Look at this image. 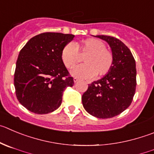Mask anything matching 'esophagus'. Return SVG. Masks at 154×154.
I'll list each match as a JSON object with an SVG mask.
<instances>
[{
    "label": "esophagus",
    "mask_w": 154,
    "mask_h": 154,
    "mask_svg": "<svg viewBox=\"0 0 154 154\" xmlns=\"http://www.w3.org/2000/svg\"><path fill=\"white\" fill-rule=\"evenodd\" d=\"M79 81V79L77 78V77H74V83H77Z\"/></svg>",
    "instance_id": "34e87169"
}]
</instances>
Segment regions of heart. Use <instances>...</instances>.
<instances>
[{
    "mask_svg": "<svg viewBox=\"0 0 154 154\" xmlns=\"http://www.w3.org/2000/svg\"><path fill=\"white\" fill-rule=\"evenodd\" d=\"M106 44L98 38H90L80 42H69L61 51V59L67 68H71L80 61V54H85L84 64L74 67L71 74L79 78H91L96 74L101 77L109 73L114 64V54L106 48Z\"/></svg>",
    "mask_w": 154,
    "mask_h": 154,
    "instance_id": "heart-1",
    "label": "heart"
}]
</instances>
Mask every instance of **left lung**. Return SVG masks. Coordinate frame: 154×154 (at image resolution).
Here are the masks:
<instances>
[{"mask_svg": "<svg viewBox=\"0 0 154 154\" xmlns=\"http://www.w3.org/2000/svg\"><path fill=\"white\" fill-rule=\"evenodd\" d=\"M96 37L109 43L114 54V64L104 77L88 84L82 103L92 116L109 119L124 112L133 100L137 85L135 60L121 40L109 35Z\"/></svg>", "mask_w": 154, "mask_h": 154, "instance_id": "1", "label": "left lung"}]
</instances>
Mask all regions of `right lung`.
I'll use <instances>...</instances> for the list:
<instances>
[{
	"mask_svg": "<svg viewBox=\"0 0 154 154\" xmlns=\"http://www.w3.org/2000/svg\"><path fill=\"white\" fill-rule=\"evenodd\" d=\"M74 35L44 32L32 37L20 50L14 72L18 101L35 114H48L59 107L63 93L74 78L61 59V51Z\"/></svg>",
	"mask_w": 154,
	"mask_h": 154,
	"instance_id": "1",
	"label": "right lung"
}]
</instances>
